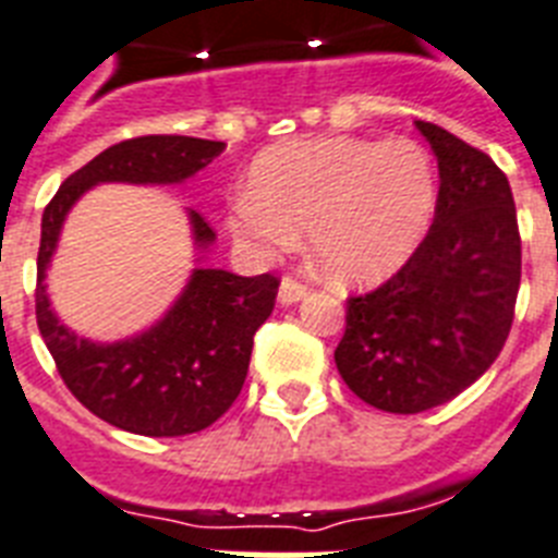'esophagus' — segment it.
Wrapping results in <instances>:
<instances>
[{
	"mask_svg": "<svg viewBox=\"0 0 558 558\" xmlns=\"http://www.w3.org/2000/svg\"><path fill=\"white\" fill-rule=\"evenodd\" d=\"M303 298H306V287H303L301 280H294V278H283V280H280L278 301L283 303V306H292V303L303 301Z\"/></svg>",
	"mask_w": 558,
	"mask_h": 558,
	"instance_id": "obj_1",
	"label": "esophagus"
}]
</instances>
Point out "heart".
I'll return each instance as SVG.
<instances>
[{
    "label": "heart",
    "mask_w": 558,
    "mask_h": 558,
    "mask_svg": "<svg viewBox=\"0 0 558 558\" xmlns=\"http://www.w3.org/2000/svg\"><path fill=\"white\" fill-rule=\"evenodd\" d=\"M436 208V174L410 137L294 140L266 148L229 203V232L271 260L306 240L324 275L350 287L392 278L415 255Z\"/></svg>",
    "instance_id": "heart-1"
}]
</instances>
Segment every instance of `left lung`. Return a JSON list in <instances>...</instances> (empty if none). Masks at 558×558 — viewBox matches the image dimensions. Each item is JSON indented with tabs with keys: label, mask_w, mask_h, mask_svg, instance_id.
I'll return each mask as SVG.
<instances>
[{
	"label": "left lung",
	"mask_w": 558,
	"mask_h": 558,
	"mask_svg": "<svg viewBox=\"0 0 558 558\" xmlns=\"http://www.w3.org/2000/svg\"><path fill=\"white\" fill-rule=\"evenodd\" d=\"M415 129L438 160L436 217L415 255L375 292L347 301L335 364L375 410L447 404L505 347L522 280V240L505 171L441 125Z\"/></svg>",
	"instance_id": "left-lung-1"
}]
</instances>
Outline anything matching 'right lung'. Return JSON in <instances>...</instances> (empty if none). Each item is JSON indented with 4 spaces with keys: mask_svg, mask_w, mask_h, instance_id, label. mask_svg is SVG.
Here are the masks:
<instances>
[{
    "mask_svg": "<svg viewBox=\"0 0 558 558\" xmlns=\"http://www.w3.org/2000/svg\"><path fill=\"white\" fill-rule=\"evenodd\" d=\"M223 148L226 143L217 140L174 134L125 140L74 171L45 206L36 257V324L76 401L125 433L174 438L211 427L240 396L255 332L275 310L280 280L271 275L240 278L203 264L215 232L189 208L197 266L183 292L146 332L99 343L57 318L45 271L68 211L88 189L99 183L180 185Z\"/></svg>",
    "mask_w": 558,
    "mask_h": 558,
    "instance_id": "1",
    "label": "right lung"
}]
</instances>
